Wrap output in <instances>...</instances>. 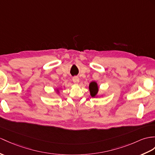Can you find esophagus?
<instances>
[{"mask_svg": "<svg viewBox=\"0 0 155 155\" xmlns=\"http://www.w3.org/2000/svg\"><path fill=\"white\" fill-rule=\"evenodd\" d=\"M72 80H73V82L74 83V84H78V83L80 82V78H79L78 76H74L72 78Z\"/></svg>", "mask_w": 155, "mask_h": 155, "instance_id": "34e87169", "label": "esophagus"}]
</instances>
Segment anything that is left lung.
<instances>
[{
    "label": "left lung",
    "instance_id": "8db88e82",
    "mask_svg": "<svg viewBox=\"0 0 155 155\" xmlns=\"http://www.w3.org/2000/svg\"><path fill=\"white\" fill-rule=\"evenodd\" d=\"M89 90L90 92V95L92 97H99L103 96V95H99V87L96 81H91L89 85Z\"/></svg>",
    "mask_w": 155,
    "mask_h": 155
}]
</instances>
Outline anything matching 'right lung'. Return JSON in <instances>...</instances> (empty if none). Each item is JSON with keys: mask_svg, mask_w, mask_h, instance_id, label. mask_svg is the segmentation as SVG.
I'll return each mask as SVG.
<instances>
[{"mask_svg": "<svg viewBox=\"0 0 155 155\" xmlns=\"http://www.w3.org/2000/svg\"><path fill=\"white\" fill-rule=\"evenodd\" d=\"M60 90H61V88L60 87H56L55 91H56V93L57 94H60Z\"/></svg>", "mask_w": 155, "mask_h": 155, "instance_id": "obj_1", "label": "right lung"}]
</instances>
